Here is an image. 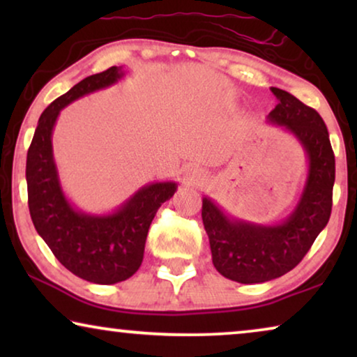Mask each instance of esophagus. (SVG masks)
I'll return each instance as SVG.
<instances>
[{
	"label": "esophagus",
	"instance_id": "esophagus-1",
	"mask_svg": "<svg viewBox=\"0 0 357 357\" xmlns=\"http://www.w3.org/2000/svg\"><path fill=\"white\" fill-rule=\"evenodd\" d=\"M204 178H206V174H204L199 167H197V165H192V167L185 170V180H187V183L199 185Z\"/></svg>",
	"mask_w": 357,
	"mask_h": 357
}]
</instances>
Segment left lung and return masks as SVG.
Instances as JSON below:
<instances>
[{
	"instance_id": "1",
	"label": "left lung",
	"mask_w": 357,
	"mask_h": 357,
	"mask_svg": "<svg viewBox=\"0 0 357 357\" xmlns=\"http://www.w3.org/2000/svg\"><path fill=\"white\" fill-rule=\"evenodd\" d=\"M278 105L268 120L299 139L309 159L304 192L291 216L275 226L231 219L211 198H203L202 218L213 265L227 280L253 284L286 275L299 265L328 222L333 204L335 154L319 112L289 92L271 87Z\"/></svg>"
}]
</instances>
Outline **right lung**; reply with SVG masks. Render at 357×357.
<instances>
[{
    "label": "right lung",
    "mask_w": 357,
    "mask_h": 357,
    "mask_svg": "<svg viewBox=\"0 0 357 357\" xmlns=\"http://www.w3.org/2000/svg\"><path fill=\"white\" fill-rule=\"evenodd\" d=\"M121 76V68L112 66L84 77L53 100L38 119L27 151L29 211L36 231L66 270L96 284H115L138 271L151 222L160 204L177 190L175 182L146 185L115 213L104 216L77 211L63 193L52 148L60 110L82 96L115 84Z\"/></svg>",
    "instance_id": "add662e5"
}]
</instances>
